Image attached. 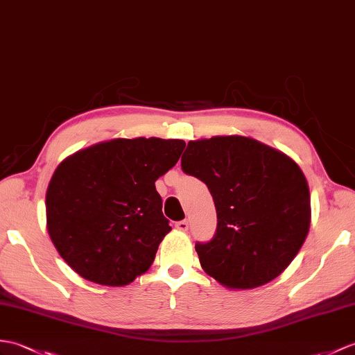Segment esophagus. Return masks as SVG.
<instances>
[{"mask_svg":"<svg viewBox=\"0 0 355 355\" xmlns=\"http://www.w3.org/2000/svg\"><path fill=\"white\" fill-rule=\"evenodd\" d=\"M175 227H177V230H180V232H187L189 222L187 220H178L177 224H175Z\"/></svg>","mask_w":355,"mask_h":355,"instance_id":"obj_1","label":"esophagus"}]
</instances>
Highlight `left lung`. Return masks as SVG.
Returning <instances> with one entry per match:
<instances>
[{"label":"left lung","instance_id":"left-lung-1","mask_svg":"<svg viewBox=\"0 0 355 355\" xmlns=\"http://www.w3.org/2000/svg\"><path fill=\"white\" fill-rule=\"evenodd\" d=\"M181 169L215 201L216 232L195 243L210 277L254 289L291 265L310 227L309 184L291 157L250 137L219 136L189 142Z\"/></svg>","mask_w":355,"mask_h":355}]
</instances>
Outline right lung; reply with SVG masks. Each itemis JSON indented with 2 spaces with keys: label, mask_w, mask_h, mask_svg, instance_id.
<instances>
[{
  "label": "right lung",
  "mask_w": 355,
  "mask_h": 355,
  "mask_svg": "<svg viewBox=\"0 0 355 355\" xmlns=\"http://www.w3.org/2000/svg\"><path fill=\"white\" fill-rule=\"evenodd\" d=\"M184 146L180 139H114L59 164L46 191V225L78 275L125 286L150 269L171 232L154 183Z\"/></svg>",
  "instance_id": "1"
}]
</instances>
